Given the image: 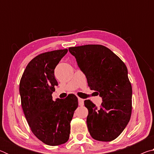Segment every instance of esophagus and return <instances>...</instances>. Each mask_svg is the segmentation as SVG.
I'll use <instances>...</instances> for the list:
<instances>
[{
  "label": "esophagus",
  "instance_id": "1",
  "mask_svg": "<svg viewBox=\"0 0 154 154\" xmlns=\"http://www.w3.org/2000/svg\"><path fill=\"white\" fill-rule=\"evenodd\" d=\"M78 101H79V106H83V104H84V100L81 98H78Z\"/></svg>",
  "mask_w": 154,
  "mask_h": 154
}]
</instances>
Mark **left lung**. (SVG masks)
<instances>
[{"label": "left lung", "mask_w": 154, "mask_h": 154, "mask_svg": "<svg viewBox=\"0 0 154 154\" xmlns=\"http://www.w3.org/2000/svg\"><path fill=\"white\" fill-rule=\"evenodd\" d=\"M69 50L86 77L90 90L97 91L103 98L100 107L90 100L84 101L91 137L99 141L113 140L123 132L132 113V90L126 64L102 45L71 47Z\"/></svg>", "instance_id": "obj_1"}]
</instances>
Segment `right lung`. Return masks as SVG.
Instances as JSON below:
<instances>
[{"mask_svg":"<svg viewBox=\"0 0 154 154\" xmlns=\"http://www.w3.org/2000/svg\"><path fill=\"white\" fill-rule=\"evenodd\" d=\"M67 51L58 49L36 56L28 64L20 82L21 104L31 131L50 146L68 141L70 124L78 106V98L73 94L64 99H52L58 85L54 69Z\"/></svg>","mask_w":154,"mask_h":154,"instance_id":"add662e5","label":"right lung"}]
</instances>
